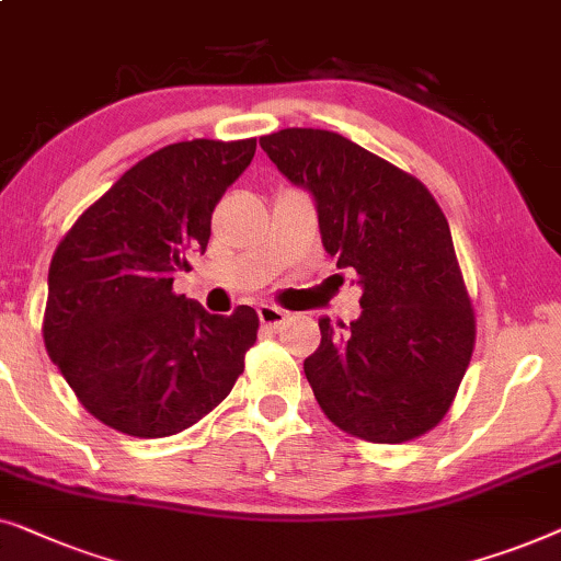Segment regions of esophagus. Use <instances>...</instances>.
Returning a JSON list of instances; mask_svg holds the SVG:
<instances>
[{
	"instance_id": "1",
	"label": "esophagus",
	"mask_w": 561,
	"mask_h": 561,
	"mask_svg": "<svg viewBox=\"0 0 561 561\" xmlns=\"http://www.w3.org/2000/svg\"><path fill=\"white\" fill-rule=\"evenodd\" d=\"M259 320H262L264 328H279L284 320H287V312L279 310L274 305H262L259 307Z\"/></svg>"
}]
</instances>
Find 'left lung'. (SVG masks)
Listing matches in <instances>:
<instances>
[{
	"label": "left lung",
	"instance_id": "1",
	"mask_svg": "<svg viewBox=\"0 0 561 561\" xmlns=\"http://www.w3.org/2000/svg\"><path fill=\"white\" fill-rule=\"evenodd\" d=\"M259 145L314 195L322 247L363 287L360 318L348 330L320 318V348L305 358L320 409L376 445L427 435L476 348V310L435 195L343 134L291 126Z\"/></svg>",
	"mask_w": 561,
	"mask_h": 561
}]
</instances>
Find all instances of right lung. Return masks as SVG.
<instances>
[{
	"instance_id": "1",
	"label": "right lung",
	"mask_w": 561,
	"mask_h": 561,
	"mask_svg": "<svg viewBox=\"0 0 561 561\" xmlns=\"http://www.w3.org/2000/svg\"><path fill=\"white\" fill-rule=\"evenodd\" d=\"M256 139L157 149L89 205L55 249L43 337L85 412L129 437H170L210 414L243 374L259 314H210L172 291Z\"/></svg>"
}]
</instances>
